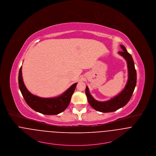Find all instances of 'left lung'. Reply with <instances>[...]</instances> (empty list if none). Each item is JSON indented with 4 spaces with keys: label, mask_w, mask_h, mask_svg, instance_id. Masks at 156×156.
<instances>
[{
    "label": "left lung",
    "mask_w": 156,
    "mask_h": 156,
    "mask_svg": "<svg viewBox=\"0 0 156 156\" xmlns=\"http://www.w3.org/2000/svg\"><path fill=\"white\" fill-rule=\"evenodd\" d=\"M120 47L123 51L119 52V54L126 60L128 64V80L124 89L113 98L101 102L94 99L90 95L88 87H86L85 93L89 104L94 109L102 113L113 112L124 107L131 98L136 84V72L133 58L124 46L121 44Z\"/></svg>",
    "instance_id": "1"
}]
</instances>
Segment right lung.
I'll return each mask as SVG.
<instances>
[{"label": "right lung", "mask_w": 156, "mask_h": 156, "mask_svg": "<svg viewBox=\"0 0 156 156\" xmlns=\"http://www.w3.org/2000/svg\"><path fill=\"white\" fill-rule=\"evenodd\" d=\"M22 67L18 74L20 91L28 106L34 111L46 115H56L64 112L69 105L77 83H74L62 95L54 98H41L31 94L24 83Z\"/></svg>", "instance_id": "1"}]
</instances>
